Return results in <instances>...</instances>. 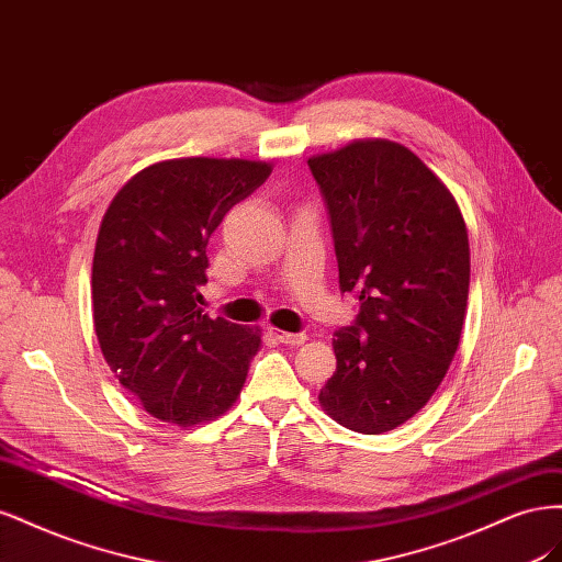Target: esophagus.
Returning <instances> with one entry per match:
<instances>
[{"instance_id":"obj_1","label":"esophagus","mask_w":562,"mask_h":562,"mask_svg":"<svg viewBox=\"0 0 562 562\" xmlns=\"http://www.w3.org/2000/svg\"><path fill=\"white\" fill-rule=\"evenodd\" d=\"M271 335H274L285 347H300V345H304V339H307V335L304 333H285L279 328H271Z\"/></svg>"}]
</instances>
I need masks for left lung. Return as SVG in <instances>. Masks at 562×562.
<instances>
[{
	"instance_id": "left-lung-1",
	"label": "left lung",
	"mask_w": 562,
	"mask_h": 562,
	"mask_svg": "<svg viewBox=\"0 0 562 562\" xmlns=\"http://www.w3.org/2000/svg\"><path fill=\"white\" fill-rule=\"evenodd\" d=\"M330 213L339 291L361 312L333 337L318 403L384 434L417 415L454 359L469 300V234L452 192L415 151L372 138L310 159Z\"/></svg>"
}]
</instances>
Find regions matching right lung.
I'll return each mask as SVG.
<instances>
[{
	"label": "right lung",
	"instance_id": "1",
	"mask_svg": "<svg viewBox=\"0 0 562 562\" xmlns=\"http://www.w3.org/2000/svg\"><path fill=\"white\" fill-rule=\"evenodd\" d=\"M271 164L184 157L151 164L114 194L98 229L91 300L100 351L143 411L178 427L227 413L262 330L199 307L206 246Z\"/></svg>",
	"mask_w": 562,
	"mask_h": 562
}]
</instances>
